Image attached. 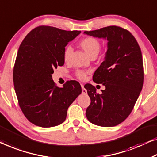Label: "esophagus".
I'll list each match as a JSON object with an SVG mask.
<instances>
[{
  "label": "esophagus",
  "mask_w": 157,
  "mask_h": 157,
  "mask_svg": "<svg viewBox=\"0 0 157 157\" xmlns=\"http://www.w3.org/2000/svg\"><path fill=\"white\" fill-rule=\"evenodd\" d=\"M81 86H82V94H86V90L84 87L83 84H81Z\"/></svg>",
  "instance_id": "esophagus-1"
}]
</instances>
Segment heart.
Here are the masks:
<instances>
[{"label":"heart","mask_w":157,"mask_h":157,"mask_svg":"<svg viewBox=\"0 0 157 157\" xmlns=\"http://www.w3.org/2000/svg\"><path fill=\"white\" fill-rule=\"evenodd\" d=\"M79 45L90 57H92V56H97L101 47L100 41L93 36L85 37L79 41ZM72 52V48L71 46H67L65 47L63 51L64 61H69ZM75 75L77 78H78L79 79H85L86 78L87 72L83 71H78L76 72Z\"/></svg>","instance_id":"1"}]
</instances>
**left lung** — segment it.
<instances>
[{"mask_svg":"<svg viewBox=\"0 0 157 157\" xmlns=\"http://www.w3.org/2000/svg\"><path fill=\"white\" fill-rule=\"evenodd\" d=\"M84 33L108 41L105 60L93 76L96 83L106 88L99 94L94 86H85L91 99L86 116L94 125L113 127L128 118L142 91L144 71L141 49L129 31L118 26Z\"/></svg>","mask_w":157,"mask_h":157,"instance_id":"8db88e82","label":"left lung"}]
</instances>
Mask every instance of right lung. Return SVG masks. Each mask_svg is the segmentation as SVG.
Here are the masks:
<instances>
[{
    "label": "right lung",
    "mask_w": 157,
    "mask_h": 157,
    "mask_svg": "<svg viewBox=\"0 0 157 157\" xmlns=\"http://www.w3.org/2000/svg\"><path fill=\"white\" fill-rule=\"evenodd\" d=\"M80 31L39 26L21 43L13 69V82L19 105L35 125L51 128L63 123L68 107L82 92L75 80L58 87L52 79L58 66L64 65L63 51Z\"/></svg>",
    "instance_id": "1"
}]
</instances>
